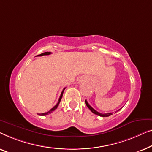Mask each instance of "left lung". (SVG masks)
Masks as SVG:
<instances>
[{"mask_svg":"<svg viewBox=\"0 0 152 152\" xmlns=\"http://www.w3.org/2000/svg\"><path fill=\"white\" fill-rule=\"evenodd\" d=\"M85 103H86V105L87 106V107H88L89 110H91V112H92V113H94V114L98 115V116H102V117H107V116H111V115H112V113H107V114H101V113L98 112L97 111H96L94 109L92 108L90 105H89V103H88V102H87V101L86 100H85Z\"/></svg>","mask_w":152,"mask_h":152,"instance_id":"left-lung-1","label":"left lung"}]
</instances>
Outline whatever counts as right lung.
I'll return each mask as SVG.
<instances>
[{"mask_svg": "<svg viewBox=\"0 0 152 152\" xmlns=\"http://www.w3.org/2000/svg\"><path fill=\"white\" fill-rule=\"evenodd\" d=\"M52 54V53H51V52H46L42 53V54H39V55L36 56H45V55H50V54ZM65 88H64V89H63V91H62V93H61V96H60L59 99H58V103H57L56 104V105L54 107L51 109V110H50V111H48V112H45V113H42V114H38V115H40V116H46V115L51 114V113H52V112H54V111L56 110V109H57L58 106V104H59V103H60V102H61V98H62V97H63V91H64V90H65Z\"/></svg>", "mask_w": 152, "mask_h": 152, "instance_id": "add662e5", "label": "right lung"}]
</instances>
